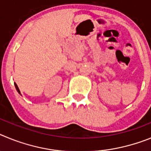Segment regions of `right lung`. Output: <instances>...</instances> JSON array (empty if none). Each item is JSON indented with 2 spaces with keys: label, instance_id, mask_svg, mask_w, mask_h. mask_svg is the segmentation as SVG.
<instances>
[{
  "label": "right lung",
  "instance_id": "obj_1",
  "mask_svg": "<svg viewBox=\"0 0 151 151\" xmlns=\"http://www.w3.org/2000/svg\"><path fill=\"white\" fill-rule=\"evenodd\" d=\"M15 87H16V88H17V91H18L19 93V94H20V91H19V89L18 86H17V84H16V83H15Z\"/></svg>",
  "mask_w": 151,
  "mask_h": 151
}]
</instances>
